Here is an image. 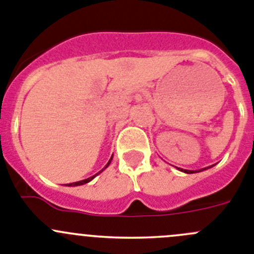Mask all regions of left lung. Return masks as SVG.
I'll return each instance as SVG.
<instances>
[{"mask_svg":"<svg viewBox=\"0 0 254 254\" xmlns=\"http://www.w3.org/2000/svg\"><path fill=\"white\" fill-rule=\"evenodd\" d=\"M212 167H207V168H203V169H199V170H187V169H182V168H178V170H181V172L187 173V174H193V173H199V172H203V170H207Z\"/></svg>","mask_w":254,"mask_h":254,"instance_id":"8db88e82","label":"left lung"}]
</instances>
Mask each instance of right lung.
<instances>
[{"mask_svg": "<svg viewBox=\"0 0 254 254\" xmlns=\"http://www.w3.org/2000/svg\"><path fill=\"white\" fill-rule=\"evenodd\" d=\"M111 160H113V156H111V158H110V160H109V162H108V164H106V167H105V168H103V169H101V170H100V172H99V173H96V174H95V175H92V177L87 178V179H84V181H79V182H75V183H70V184H66V186H68V187H77V186H84V184L89 183V182H91V181H92V179H94V178H95V177H96V175H99V174H100V173H101V172H103V170H105V169H106V168H108V167H109V164H110V163H111Z\"/></svg>", "mask_w": 254, "mask_h": 254, "instance_id": "right-lung-1", "label": "right lung"}]
</instances>
